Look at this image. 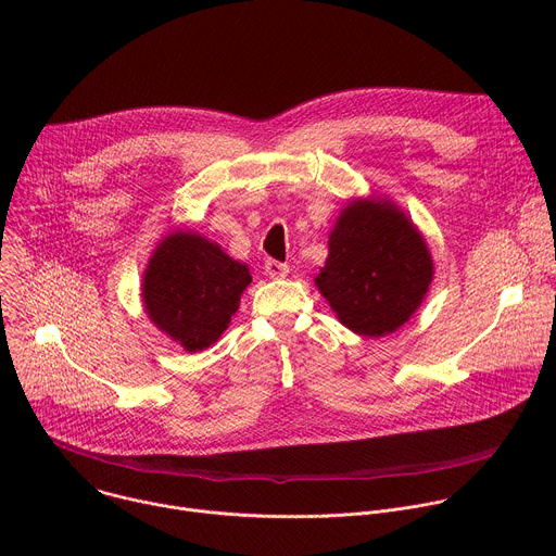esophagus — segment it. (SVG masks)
Segmentation results:
<instances>
[{"label":"esophagus","instance_id":"1","mask_svg":"<svg viewBox=\"0 0 556 556\" xmlns=\"http://www.w3.org/2000/svg\"><path fill=\"white\" fill-rule=\"evenodd\" d=\"M264 268H266V275L273 277V279H283V277L290 273V268H288L286 264L275 262V260H268V262L264 264Z\"/></svg>","mask_w":556,"mask_h":556}]
</instances>
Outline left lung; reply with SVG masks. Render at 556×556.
Wrapping results in <instances>:
<instances>
[{
	"mask_svg": "<svg viewBox=\"0 0 556 556\" xmlns=\"http://www.w3.org/2000/svg\"><path fill=\"white\" fill-rule=\"evenodd\" d=\"M433 281V257L412 217L387 198L345 204L314 286L339 321L361 337L403 328Z\"/></svg>",
	"mask_w": 556,
	"mask_h": 556,
	"instance_id": "left-lung-1",
	"label": "left lung"
}]
</instances>
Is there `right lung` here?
I'll list each match as a JSON object with an SVG mask.
<instances>
[{"instance_id":"1","label":"right lung","mask_w":556,"mask_h":556,"mask_svg":"<svg viewBox=\"0 0 556 556\" xmlns=\"http://www.w3.org/2000/svg\"><path fill=\"white\" fill-rule=\"evenodd\" d=\"M253 281L217 242L193 230H174L153 249L142 275V305L149 321L187 352L211 348L240 307Z\"/></svg>"}]
</instances>
